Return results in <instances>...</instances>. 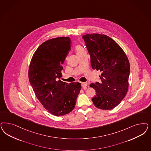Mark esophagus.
I'll return each mask as SVG.
<instances>
[{
	"label": "esophagus",
	"mask_w": 151,
	"mask_h": 151,
	"mask_svg": "<svg viewBox=\"0 0 151 151\" xmlns=\"http://www.w3.org/2000/svg\"><path fill=\"white\" fill-rule=\"evenodd\" d=\"M81 85H82V87H86L87 86L88 83H86V82H82Z\"/></svg>",
	"instance_id": "1"
}]
</instances>
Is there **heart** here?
Listing matches in <instances>:
<instances>
[{"mask_svg":"<svg viewBox=\"0 0 151 151\" xmlns=\"http://www.w3.org/2000/svg\"><path fill=\"white\" fill-rule=\"evenodd\" d=\"M76 50L77 51V53H82L83 52H84V49L82 48V47L80 45H78L76 47Z\"/></svg>","mask_w":151,"mask_h":151,"instance_id":"b5f03b06","label":"heart"}]
</instances>
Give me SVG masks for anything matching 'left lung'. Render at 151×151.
Returning <instances> with one entry per match:
<instances>
[{
    "instance_id": "obj_1",
    "label": "left lung",
    "mask_w": 151,
    "mask_h": 151,
    "mask_svg": "<svg viewBox=\"0 0 151 151\" xmlns=\"http://www.w3.org/2000/svg\"><path fill=\"white\" fill-rule=\"evenodd\" d=\"M91 57L93 69L99 70L101 83H92L96 95L92 101L96 107L111 110L117 107L128 89L130 65L126 54L117 43L104 34L83 35Z\"/></svg>"
}]
</instances>
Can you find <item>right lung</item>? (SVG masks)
<instances>
[{"label":"right lung","mask_w":151,"mask_h":151,"mask_svg":"<svg viewBox=\"0 0 151 151\" xmlns=\"http://www.w3.org/2000/svg\"><path fill=\"white\" fill-rule=\"evenodd\" d=\"M69 37L49 39L34 52L29 65V82L43 106L52 114L62 116L72 111L81 91L79 82L60 80L64 62L70 47Z\"/></svg>","instance_id":"1"}]
</instances>
